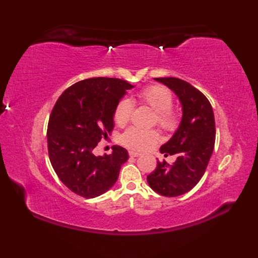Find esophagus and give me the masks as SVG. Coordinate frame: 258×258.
<instances>
[{
  "mask_svg": "<svg viewBox=\"0 0 258 258\" xmlns=\"http://www.w3.org/2000/svg\"><path fill=\"white\" fill-rule=\"evenodd\" d=\"M128 154L131 157H139L141 156V153H138V152H134V151H130Z\"/></svg>",
  "mask_w": 258,
  "mask_h": 258,
  "instance_id": "obj_1",
  "label": "esophagus"
}]
</instances>
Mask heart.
I'll return each mask as SVG.
<instances>
[{"label":"heart","instance_id":"b5f03b06","mask_svg":"<svg viewBox=\"0 0 258 258\" xmlns=\"http://www.w3.org/2000/svg\"><path fill=\"white\" fill-rule=\"evenodd\" d=\"M136 100L142 105H146L155 112V122L164 131H173L176 127L177 114L172 109L173 96L166 87L162 85H151L138 93ZM134 108L133 102L130 98L120 100L114 109V120L119 126H123L130 120ZM158 133L154 130H141L130 127L120 136V143L128 149L143 151L147 146L155 143Z\"/></svg>","mask_w":258,"mask_h":258}]
</instances>
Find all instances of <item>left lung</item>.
<instances>
[{
	"label": "left lung",
	"mask_w": 258,
	"mask_h": 258,
	"mask_svg": "<svg viewBox=\"0 0 258 258\" xmlns=\"http://www.w3.org/2000/svg\"><path fill=\"white\" fill-rule=\"evenodd\" d=\"M178 97L182 105V120L176 132L162 145L164 155H175L169 165L157 162L147 183L156 193L175 197L187 193L200 182L210 162L215 144V119L210 101L187 82L176 78H157Z\"/></svg>",
	"instance_id": "left-lung-1"
}]
</instances>
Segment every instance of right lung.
<instances>
[{"label":"right lung","mask_w":258,"mask_h":258,"mask_svg":"<svg viewBox=\"0 0 258 258\" xmlns=\"http://www.w3.org/2000/svg\"><path fill=\"white\" fill-rule=\"evenodd\" d=\"M133 87L124 80L93 78L70 86L56 101L47 125L48 156L73 193L94 199L117 180L127 151L117 145L109 155L96 156L93 151L111 133L115 106Z\"/></svg>","instance_id":"add662e5"}]
</instances>
